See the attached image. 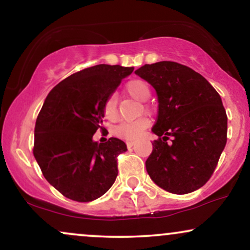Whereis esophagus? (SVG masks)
<instances>
[{
  "mask_svg": "<svg viewBox=\"0 0 250 250\" xmlns=\"http://www.w3.org/2000/svg\"><path fill=\"white\" fill-rule=\"evenodd\" d=\"M134 145H135L134 141H127V147H128V148H131Z\"/></svg>",
  "mask_w": 250,
  "mask_h": 250,
  "instance_id": "1",
  "label": "esophagus"
}]
</instances>
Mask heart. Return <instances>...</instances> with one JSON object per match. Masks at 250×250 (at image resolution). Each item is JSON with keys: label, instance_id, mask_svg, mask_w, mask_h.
Listing matches in <instances>:
<instances>
[{"label": "heart", "instance_id": "heart-1", "mask_svg": "<svg viewBox=\"0 0 250 250\" xmlns=\"http://www.w3.org/2000/svg\"><path fill=\"white\" fill-rule=\"evenodd\" d=\"M125 91L129 96L137 101H146L150 94L149 85L145 81L139 79H133L128 81L125 85ZM103 115L110 121H115L119 117V109H117V100L114 95L108 96L103 103ZM150 125V120L148 117H141L135 121H125L119 125L115 129V134L125 141H135L140 139L145 131Z\"/></svg>", "mask_w": 250, "mask_h": 250}]
</instances>
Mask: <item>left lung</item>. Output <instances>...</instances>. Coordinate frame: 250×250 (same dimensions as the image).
Here are the masks:
<instances>
[{
    "mask_svg": "<svg viewBox=\"0 0 250 250\" xmlns=\"http://www.w3.org/2000/svg\"><path fill=\"white\" fill-rule=\"evenodd\" d=\"M159 99L151 130L159 136L146 161L150 179L173 194H188L213 175L227 143L221 97L201 74L177 62L145 64L135 71Z\"/></svg>",
    "mask_w": 250,
    "mask_h": 250,
    "instance_id": "8db88e82",
    "label": "left lung"
}]
</instances>
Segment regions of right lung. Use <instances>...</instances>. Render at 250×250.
<instances>
[{
	"label": "right lung",
	"instance_id": "add662e5",
	"mask_svg": "<svg viewBox=\"0 0 250 250\" xmlns=\"http://www.w3.org/2000/svg\"><path fill=\"white\" fill-rule=\"evenodd\" d=\"M133 67L97 64L61 81L48 94L35 125L33 154L43 176L63 196L90 202L115 182L117 156L125 143L93 141L101 127L103 103Z\"/></svg>",
	"mask_w": 250,
	"mask_h": 250
}]
</instances>
